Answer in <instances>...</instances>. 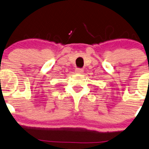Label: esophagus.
<instances>
[{"label": "esophagus", "mask_w": 149, "mask_h": 149, "mask_svg": "<svg viewBox=\"0 0 149 149\" xmlns=\"http://www.w3.org/2000/svg\"><path fill=\"white\" fill-rule=\"evenodd\" d=\"M76 73H82L84 72V70L82 68H76Z\"/></svg>", "instance_id": "esophagus-1"}]
</instances>
